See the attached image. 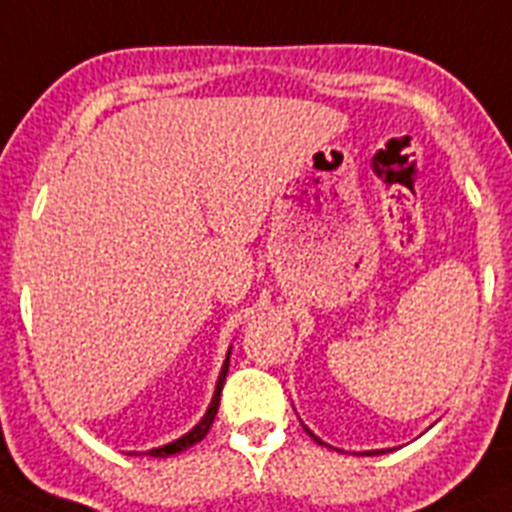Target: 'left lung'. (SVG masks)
<instances>
[{"mask_svg": "<svg viewBox=\"0 0 512 512\" xmlns=\"http://www.w3.org/2000/svg\"><path fill=\"white\" fill-rule=\"evenodd\" d=\"M304 430H306V433H309V435H311V438H314V441H317V443H322V441H319V438H317V435L311 433V430H309V428H304ZM376 453H384V451H366V456H376Z\"/></svg>", "mask_w": 512, "mask_h": 512, "instance_id": "obj_1", "label": "left lung"}]
</instances>
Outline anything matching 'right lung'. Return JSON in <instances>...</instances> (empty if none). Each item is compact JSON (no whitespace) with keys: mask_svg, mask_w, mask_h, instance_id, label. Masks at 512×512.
Here are the masks:
<instances>
[{"mask_svg":"<svg viewBox=\"0 0 512 512\" xmlns=\"http://www.w3.org/2000/svg\"><path fill=\"white\" fill-rule=\"evenodd\" d=\"M229 355H231V350L226 353V361H224V366H221L219 381H216V391H213V399H211V404H208V410H206V415H203V420L198 422V425H195L190 433H185L182 438H177V441L167 443V446H159V448H151V451H146L149 456H154V459H167V456H172V453L185 451V448L195 446V443H201L203 438H206V433L211 430V425H213V417H216V412H219L221 389H224L226 371H229Z\"/></svg>","mask_w":512,"mask_h":512,"instance_id":"1","label":"right lung"}]
</instances>
